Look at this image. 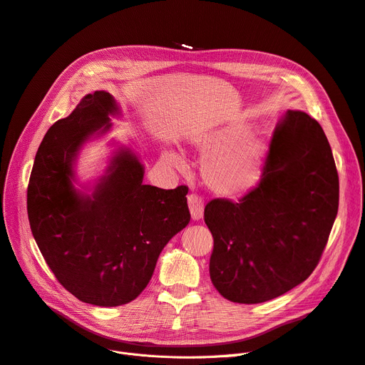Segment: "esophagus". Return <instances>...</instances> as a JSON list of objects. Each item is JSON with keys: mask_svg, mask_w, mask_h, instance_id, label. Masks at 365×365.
Returning a JSON list of instances; mask_svg holds the SVG:
<instances>
[{"mask_svg": "<svg viewBox=\"0 0 365 365\" xmlns=\"http://www.w3.org/2000/svg\"><path fill=\"white\" fill-rule=\"evenodd\" d=\"M189 210L193 221H199L203 218V200L197 195H189L187 196Z\"/></svg>", "mask_w": 365, "mask_h": 365, "instance_id": "1", "label": "esophagus"}]
</instances>
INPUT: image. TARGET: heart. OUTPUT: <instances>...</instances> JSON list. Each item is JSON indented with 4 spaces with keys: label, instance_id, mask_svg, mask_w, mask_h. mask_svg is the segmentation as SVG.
I'll use <instances>...</instances> for the list:
<instances>
[{
    "label": "heart",
    "instance_id": "obj_1",
    "mask_svg": "<svg viewBox=\"0 0 365 365\" xmlns=\"http://www.w3.org/2000/svg\"><path fill=\"white\" fill-rule=\"evenodd\" d=\"M242 123L203 128L189 137L190 145L205 155L202 176L217 195L237 197L251 192L262 179L266 162V143ZM170 162L180 163L170 153Z\"/></svg>",
    "mask_w": 365,
    "mask_h": 365
}]
</instances>
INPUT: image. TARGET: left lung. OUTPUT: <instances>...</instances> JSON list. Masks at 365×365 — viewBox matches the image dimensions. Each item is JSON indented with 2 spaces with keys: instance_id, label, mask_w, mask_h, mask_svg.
<instances>
[{
  "instance_id": "obj_1",
  "label": "left lung",
  "mask_w": 365,
  "mask_h": 365,
  "mask_svg": "<svg viewBox=\"0 0 365 365\" xmlns=\"http://www.w3.org/2000/svg\"><path fill=\"white\" fill-rule=\"evenodd\" d=\"M339 180L319 123L287 111L277 124L258 186L238 203L214 199L210 274L235 303H262L304 282L319 263L338 214Z\"/></svg>"
}]
</instances>
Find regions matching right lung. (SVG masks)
Returning <instances> with one entry per match:
<instances>
[{
  "instance_id": "add662e5",
  "label": "right lung",
  "mask_w": 365,
  "mask_h": 365,
  "mask_svg": "<svg viewBox=\"0 0 365 365\" xmlns=\"http://www.w3.org/2000/svg\"><path fill=\"white\" fill-rule=\"evenodd\" d=\"M120 107L106 91L85 95L46 133L34 159L27 212L33 237L59 283L81 302L120 306L148 284L165 245L190 221L187 186L144 185L130 147L114 151L91 193L75 187L83 144L111 130Z\"/></svg>"
}]
</instances>
